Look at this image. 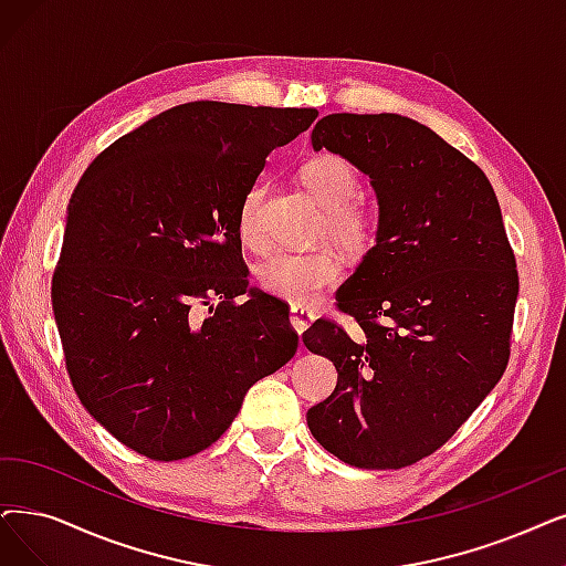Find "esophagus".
<instances>
[{
	"instance_id": "obj_1",
	"label": "esophagus",
	"mask_w": 566,
	"mask_h": 566,
	"mask_svg": "<svg viewBox=\"0 0 566 566\" xmlns=\"http://www.w3.org/2000/svg\"><path fill=\"white\" fill-rule=\"evenodd\" d=\"M315 321V315L308 311V308H302V306H292L290 311V325L295 327L297 334H304Z\"/></svg>"
}]
</instances>
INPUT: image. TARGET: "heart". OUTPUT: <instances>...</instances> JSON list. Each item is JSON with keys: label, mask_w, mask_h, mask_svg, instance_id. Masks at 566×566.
<instances>
[{"label": "heart", "mask_w": 566, "mask_h": 566, "mask_svg": "<svg viewBox=\"0 0 566 566\" xmlns=\"http://www.w3.org/2000/svg\"><path fill=\"white\" fill-rule=\"evenodd\" d=\"M302 184L323 209L321 237H327L350 255H367L378 241V216L359 201L357 171L336 155L313 157L302 167ZM264 186L248 188L237 216V232L248 251H264L266 230L262 220ZM344 274L342 260L329 248L308 253H274L258 266V283L271 297L295 306H308Z\"/></svg>", "instance_id": "obj_1"}]
</instances>
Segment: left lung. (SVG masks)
<instances>
[{
    "label": "left lung",
    "instance_id": "left-lung-1",
    "mask_svg": "<svg viewBox=\"0 0 566 566\" xmlns=\"http://www.w3.org/2000/svg\"><path fill=\"white\" fill-rule=\"evenodd\" d=\"M311 144L371 178L378 241L336 292L357 332L315 321L302 336L338 371L306 422L350 467H409L458 432L509 365L517 269L500 201L476 163L397 113H332Z\"/></svg>",
    "mask_w": 566,
    "mask_h": 566
}]
</instances>
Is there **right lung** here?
I'll return each instance as SVG.
<instances>
[{
    "label": "right lung",
    "instance_id": "add662e5",
    "mask_svg": "<svg viewBox=\"0 0 566 566\" xmlns=\"http://www.w3.org/2000/svg\"><path fill=\"white\" fill-rule=\"evenodd\" d=\"M315 118L188 102L113 142L81 176L53 313L81 403L139 455L174 462L209 448L248 388L297 353L283 304L248 287L237 216L266 155ZM245 291L252 300L237 305ZM197 305L210 306L205 322Z\"/></svg>",
    "mask_w": 566,
    "mask_h": 566
}]
</instances>
